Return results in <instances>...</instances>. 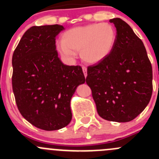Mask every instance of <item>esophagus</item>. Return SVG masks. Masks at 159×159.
Instances as JSON below:
<instances>
[{"mask_svg": "<svg viewBox=\"0 0 159 159\" xmlns=\"http://www.w3.org/2000/svg\"><path fill=\"white\" fill-rule=\"evenodd\" d=\"M82 70H83V72H84V77H87V68L84 66L82 67Z\"/></svg>", "mask_w": 159, "mask_h": 159, "instance_id": "obj_1", "label": "esophagus"}]
</instances>
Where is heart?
<instances>
[{"label":"heart","mask_w":159,"mask_h":159,"mask_svg":"<svg viewBox=\"0 0 159 159\" xmlns=\"http://www.w3.org/2000/svg\"><path fill=\"white\" fill-rule=\"evenodd\" d=\"M115 41L116 31L111 24H91L65 31L57 47L65 57L71 58L80 51L84 62L97 64L109 55Z\"/></svg>","instance_id":"1"}]
</instances>
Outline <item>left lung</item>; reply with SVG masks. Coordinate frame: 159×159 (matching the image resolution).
I'll return each instance as SVG.
<instances>
[{"label":"left lung","mask_w":159,"mask_h":159,"mask_svg":"<svg viewBox=\"0 0 159 159\" xmlns=\"http://www.w3.org/2000/svg\"><path fill=\"white\" fill-rule=\"evenodd\" d=\"M116 28V41L109 55L88 67L91 88L99 116L128 122L146 108L152 94V68L142 40L121 18L109 20Z\"/></svg>","instance_id":"obj_1"}]
</instances>
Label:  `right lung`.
Segmentation results:
<instances>
[{"mask_svg":"<svg viewBox=\"0 0 159 159\" xmlns=\"http://www.w3.org/2000/svg\"><path fill=\"white\" fill-rule=\"evenodd\" d=\"M62 25L33 26L27 30L12 57V88L22 116L35 127L54 131L71 121L70 99L85 82L80 66L64 65L56 51Z\"/></svg>","mask_w":159,"mask_h":159,"instance_id":"obj_1","label":"right lung"}]
</instances>
